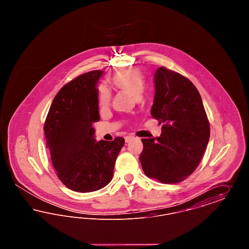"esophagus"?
<instances>
[{"label":"esophagus","mask_w":249,"mask_h":249,"mask_svg":"<svg viewBox=\"0 0 249 249\" xmlns=\"http://www.w3.org/2000/svg\"><path fill=\"white\" fill-rule=\"evenodd\" d=\"M135 137L134 136H132V135H128V136H126L125 137V142H129L131 141V140H133Z\"/></svg>","instance_id":"obj_1"}]
</instances>
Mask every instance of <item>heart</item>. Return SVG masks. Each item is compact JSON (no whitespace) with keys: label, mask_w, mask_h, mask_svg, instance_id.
Instances as JSON below:
<instances>
[{"label":"heart","mask_w":249,"mask_h":249,"mask_svg":"<svg viewBox=\"0 0 249 249\" xmlns=\"http://www.w3.org/2000/svg\"><path fill=\"white\" fill-rule=\"evenodd\" d=\"M111 86L120 91L127 92L138 99L145 88V76L139 68H128L115 71L108 79ZM111 101L110 91L106 87H100L98 90V103L102 107L109 106Z\"/></svg>","instance_id":"obj_1"}]
</instances>
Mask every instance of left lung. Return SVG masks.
<instances>
[{"label":"left lung","mask_w":249,"mask_h":249,"mask_svg":"<svg viewBox=\"0 0 249 249\" xmlns=\"http://www.w3.org/2000/svg\"><path fill=\"white\" fill-rule=\"evenodd\" d=\"M152 118L162 124L160 137L142 139L139 159L143 173L163 184L184 181L198 167L210 137V125L201 95L177 71L155 73Z\"/></svg>","instance_id":"8db88e82"}]
</instances>
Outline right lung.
Returning a JSON list of instances; mask_svg holds the SVG:
<instances>
[{
	"label": "right lung",
	"mask_w": 249,
	"mask_h": 249,
	"mask_svg": "<svg viewBox=\"0 0 249 249\" xmlns=\"http://www.w3.org/2000/svg\"><path fill=\"white\" fill-rule=\"evenodd\" d=\"M103 71L83 73L55 96L44 125L47 147L57 177L77 192L101 190L110 183L123 137L95 142L92 124L100 120L96 84Z\"/></svg>",
	"instance_id": "obj_1"
}]
</instances>
